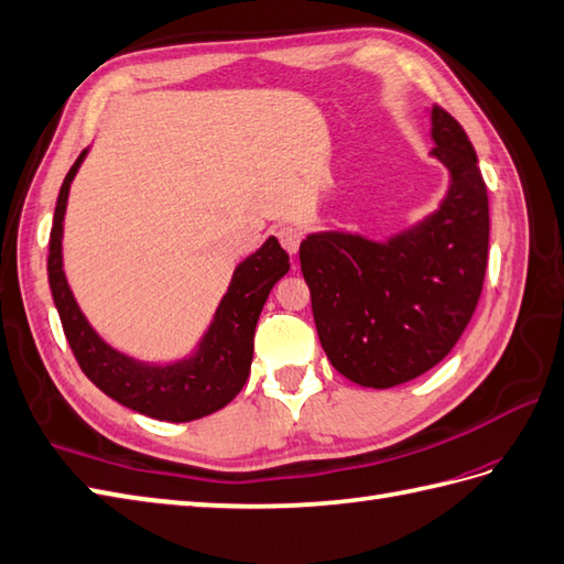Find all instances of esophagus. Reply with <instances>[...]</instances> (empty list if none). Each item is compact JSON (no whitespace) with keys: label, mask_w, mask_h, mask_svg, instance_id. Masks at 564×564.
Returning <instances> with one entry per match:
<instances>
[{"label":"esophagus","mask_w":564,"mask_h":564,"mask_svg":"<svg viewBox=\"0 0 564 564\" xmlns=\"http://www.w3.org/2000/svg\"><path fill=\"white\" fill-rule=\"evenodd\" d=\"M278 239L284 246L286 253L296 256L299 243H301V229H296V227H280L278 229Z\"/></svg>","instance_id":"esophagus-1"}]
</instances>
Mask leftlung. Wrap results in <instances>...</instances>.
Wrapping results in <instances>:
<instances>
[{
  "instance_id": "obj_1",
  "label": "left lung",
  "mask_w": 564,
  "mask_h": 564,
  "mask_svg": "<svg viewBox=\"0 0 564 564\" xmlns=\"http://www.w3.org/2000/svg\"><path fill=\"white\" fill-rule=\"evenodd\" d=\"M431 155L449 172L437 210L373 241L315 231L301 241L321 345L341 376L386 390L441 364L476 311L488 263V191L471 141L431 109Z\"/></svg>"
}]
</instances>
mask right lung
<instances>
[{"instance_id": "obj_1", "label": "right lung", "mask_w": 564, "mask_h": 564, "mask_svg": "<svg viewBox=\"0 0 564 564\" xmlns=\"http://www.w3.org/2000/svg\"><path fill=\"white\" fill-rule=\"evenodd\" d=\"M88 150L78 155L64 176L50 231L47 274L54 306L59 311L64 335L80 370L95 388L115 402L143 416L184 423L227 406L246 386L253 359V335L274 282L290 270V256L270 237L256 253L237 265L229 290L219 301L210 327L205 329L196 351L170 364H148L115 349L95 333V327L76 304L66 282L62 260L64 213L74 176Z\"/></svg>"}]
</instances>
